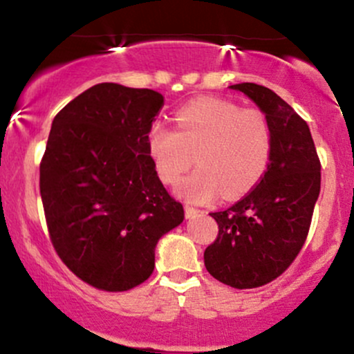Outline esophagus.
<instances>
[{"instance_id": "esophagus-1", "label": "esophagus", "mask_w": 354, "mask_h": 354, "mask_svg": "<svg viewBox=\"0 0 354 354\" xmlns=\"http://www.w3.org/2000/svg\"><path fill=\"white\" fill-rule=\"evenodd\" d=\"M205 213V211L196 209V208H191V206H185V214L186 218H194V216H200V214Z\"/></svg>"}]
</instances>
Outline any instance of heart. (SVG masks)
Returning a JSON list of instances; mask_svg holds the SVG:
<instances>
[{"label": "heart", "mask_w": 354, "mask_h": 354, "mask_svg": "<svg viewBox=\"0 0 354 354\" xmlns=\"http://www.w3.org/2000/svg\"><path fill=\"white\" fill-rule=\"evenodd\" d=\"M174 120L176 129L151 126L148 151L165 185L180 183L196 161L198 168L178 186L181 198L205 205L221 193L234 200L258 185L271 156L265 113L228 100L200 98L178 109Z\"/></svg>", "instance_id": "1"}]
</instances>
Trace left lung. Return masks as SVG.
<instances>
[{
  "label": "left lung",
  "mask_w": 354,
  "mask_h": 354,
  "mask_svg": "<svg viewBox=\"0 0 354 354\" xmlns=\"http://www.w3.org/2000/svg\"><path fill=\"white\" fill-rule=\"evenodd\" d=\"M265 113L271 156L261 181L243 200L211 213L218 238L205 266L218 281L248 290L271 283L290 268L306 241L319 196L321 163L306 121L270 88L231 84Z\"/></svg>",
  "instance_id": "8db88e82"
}]
</instances>
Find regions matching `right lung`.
<instances>
[{
    "label": "right lung",
    "mask_w": 354,
    "mask_h": 354,
    "mask_svg": "<svg viewBox=\"0 0 354 354\" xmlns=\"http://www.w3.org/2000/svg\"><path fill=\"white\" fill-rule=\"evenodd\" d=\"M163 104L153 89L100 83L53 120L39 165L48 231L61 261L98 290L146 281L160 238L185 219L148 151Z\"/></svg>",
    "instance_id": "add662e5"
}]
</instances>
